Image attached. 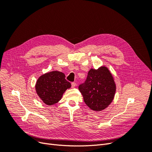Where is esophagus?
Wrapping results in <instances>:
<instances>
[{
	"label": "esophagus",
	"instance_id": "esophagus-1",
	"mask_svg": "<svg viewBox=\"0 0 152 152\" xmlns=\"http://www.w3.org/2000/svg\"><path fill=\"white\" fill-rule=\"evenodd\" d=\"M72 87H75L76 86V83L75 82H72Z\"/></svg>",
	"mask_w": 152,
	"mask_h": 152
}]
</instances>
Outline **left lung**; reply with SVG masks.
Masks as SVG:
<instances>
[{"label": "left lung", "instance_id": "obj_1", "mask_svg": "<svg viewBox=\"0 0 152 152\" xmlns=\"http://www.w3.org/2000/svg\"><path fill=\"white\" fill-rule=\"evenodd\" d=\"M85 103L94 111H101L112 103L116 86L108 69H91L86 80L79 86Z\"/></svg>", "mask_w": 152, "mask_h": 152}]
</instances>
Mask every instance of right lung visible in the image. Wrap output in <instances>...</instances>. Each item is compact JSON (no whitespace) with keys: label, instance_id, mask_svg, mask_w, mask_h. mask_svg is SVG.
<instances>
[{"label":"right lung","instance_id":"obj_1","mask_svg":"<svg viewBox=\"0 0 152 152\" xmlns=\"http://www.w3.org/2000/svg\"><path fill=\"white\" fill-rule=\"evenodd\" d=\"M71 87L63 73L53 71L40 76L37 81L35 89L43 102L48 105L58 103L63 94Z\"/></svg>","mask_w":152,"mask_h":152}]
</instances>
